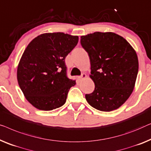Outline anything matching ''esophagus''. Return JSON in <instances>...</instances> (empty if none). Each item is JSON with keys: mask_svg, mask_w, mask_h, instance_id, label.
I'll use <instances>...</instances> for the list:
<instances>
[{"mask_svg": "<svg viewBox=\"0 0 151 151\" xmlns=\"http://www.w3.org/2000/svg\"><path fill=\"white\" fill-rule=\"evenodd\" d=\"M86 76H87V75H86V74H82L81 75V76H78V77H77V78H78V81H81L83 79V78H86Z\"/></svg>", "mask_w": 151, "mask_h": 151, "instance_id": "esophagus-1", "label": "esophagus"}]
</instances>
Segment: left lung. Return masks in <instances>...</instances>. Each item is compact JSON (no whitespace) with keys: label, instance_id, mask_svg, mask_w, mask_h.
<instances>
[{"label":"left lung","instance_id":"left-lung-1","mask_svg":"<svg viewBox=\"0 0 151 151\" xmlns=\"http://www.w3.org/2000/svg\"><path fill=\"white\" fill-rule=\"evenodd\" d=\"M88 52L94 92L86 94L88 103L102 111L118 109L129 99L138 73V59L130 44L111 32H95L81 37Z\"/></svg>","mask_w":151,"mask_h":151}]
</instances>
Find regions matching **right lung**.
I'll return each mask as SVG.
<instances>
[{"label": "right lung", "mask_w": 151, "mask_h": 151, "mask_svg": "<svg viewBox=\"0 0 151 151\" xmlns=\"http://www.w3.org/2000/svg\"><path fill=\"white\" fill-rule=\"evenodd\" d=\"M78 41L63 33H43L31 41L17 70L19 86L35 108L50 111L63 105L75 80L67 76L65 59Z\"/></svg>", "instance_id": "1"}]
</instances>
